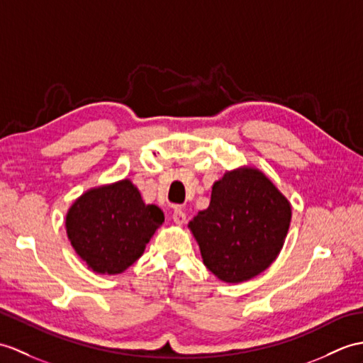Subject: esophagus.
<instances>
[{
	"label": "esophagus",
	"instance_id": "obj_1",
	"mask_svg": "<svg viewBox=\"0 0 363 363\" xmlns=\"http://www.w3.org/2000/svg\"><path fill=\"white\" fill-rule=\"evenodd\" d=\"M173 221H174L176 224H184V223H185V213L182 212L181 208H174V212H173Z\"/></svg>",
	"mask_w": 363,
	"mask_h": 363
}]
</instances>
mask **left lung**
<instances>
[{"label":"left lung","instance_id":"8db88e82","mask_svg":"<svg viewBox=\"0 0 363 363\" xmlns=\"http://www.w3.org/2000/svg\"><path fill=\"white\" fill-rule=\"evenodd\" d=\"M291 204L257 168L224 173L206 210L189 223L206 267L225 283L257 277L280 254L291 224Z\"/></svg>","mask_w":363,"mask_h":363}]
</instances>
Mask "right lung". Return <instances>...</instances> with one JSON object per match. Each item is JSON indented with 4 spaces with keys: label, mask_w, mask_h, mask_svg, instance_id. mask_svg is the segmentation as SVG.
Here are the masks:
<instances>
[{
    "label": "right lung",
    "mask_w": 363,
    "mask_h": 363,
    "mask_svg": "<svg viewBox=\"0 0 363 363\" xmlns=\"http://www.w3.org/2000/svg\"><path fill=\"white\" fill-rule=\"evenodd\" d=\"M164 223L162 210L145 204L130 179L91 189L66 215L74 250L97 274L116 275L139 259Z\"/></svg>",
    "instance_id": "1"
}]
</instances>
